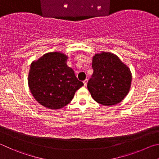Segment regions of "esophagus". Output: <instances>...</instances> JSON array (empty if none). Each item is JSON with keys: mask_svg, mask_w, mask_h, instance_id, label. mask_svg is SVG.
I'll list each match as a JSON object with an SVG mask.
<instances>
[{"mask_svg": "<svg viewBox=\"0 0 159 159\" xmlns=\"http://www.w3.org/2000/svg\"><path fill=\"white\" fill-rule=\"evenodd\" d=\"M87 82H88V80H87V79H86V80H84V81H83V83H84V86H87Z\"/></svg>", "mask_w": 159, "mask_h": 159, "instance_id": "34e87169", "label": "esophagus"}]
</instances>
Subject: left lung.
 <instances>
[{
    "instance_id": "left-lung-1",
    "label": "left lung",
    "mask_w": 159,
    "mask_h": 159,
    "mask_svg": "<svg viewBox=\"0 0 159 159\" xmlns=\"http://www.w3.org/2000/svg\"><path fill=\"white\" fill-rule=\"evenodd\" d=\"M93 72L87 88L94 101L102 105H116L129 92L131 72L117 56L102 52L93 57Z\"/></svg>"
}]
</instances>
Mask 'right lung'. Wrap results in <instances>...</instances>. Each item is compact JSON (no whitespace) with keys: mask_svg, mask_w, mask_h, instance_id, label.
Masks as SVG:
<instances>
[{"mask_svg":"<svg viewBox=\"0 0 159 159\" xmlns=\"http://www.w3.org/2000/svg\"><path fill=\"white\" fill-rule=\"evenodd\" d=\"M68 57L49 52L30 64L29 87L35 99L44 107L57 110L68 105L84 84L67 66Z\"/></svg>","mask_w":159,"mask_h":159,"instance_id":"obj_1","label":"right lung"}]
</instances>
